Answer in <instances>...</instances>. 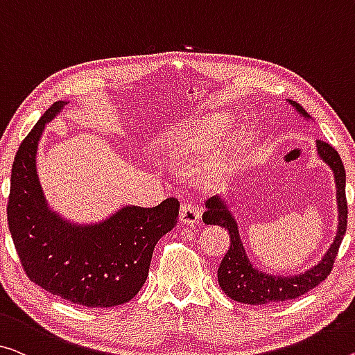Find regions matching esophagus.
I'll use <instances>...</instances> for the list:
<instances>
[{
    "instance_id": "34e87169",
    "label": "esophagus",
    "mask_w": 355,
    "mask_h": 355,
    "mask_svg": "<svg viewBox=\"0 0 355 355\" xmlns=\"http://www.w3.org/2000/svg\"><path fill=\"white\" fill-rule=\"evenodd\" d=\"M201 217V209L192 203H184L179 209V220L182 223H195Z\"/></svg>"
}]
</instances>
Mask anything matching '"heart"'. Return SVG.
<instances>
[{"label":"heart","mask_w":355,"mask_h":355,"mask_svg":"<svg viewBox=\"0 0 355 355\" xmlns=\"http://www.w3.org/2000/svg\"><path fill=\"white\" fill-rule=\"evenodd\" d=\"M223 132V123L214 119H208V121L200 122H189L182 123L179 127H174L168 132L163 133L160 139V149L162 154L170 160H179L184 159L190 154H203L212 146ZM246 147V138L244 136H238L233 138L228 143V152L227 157L212 166L211 176L212 178H222L227 173H230L232 166L236 163L238 157Z\"/></svg>","instance_id":"b5f03b06"}]
</instances>
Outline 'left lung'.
<instances>
[{"label":"left lung","mask_w":355,"mask_h":355,"mask_svg":"<svg viewBox=\"0 0 355 355\" xmlns=\"http://www.w3.org/2000/svg\"><path fill=\"white\" fill-rule=\"evenodd\" d=\"M288 103L297 109V112L303 117L309 119V114L298 105L297 101L288 100ZM318 154L327 165L331 168L336 182V198H338V233L334 244L327 250L324 259L313 268L300 272L297 276H272L255 268L250 263L246 250L241 243L238 232V223L228 211L225 201L219 196H212L206 201V211L203 212V222L206 225H217L225 228L230 236V248L225 257L222 259L217 279L223 292L234 302L246 304H271L281 303L287 300H295L311 288L319 286L327 279V276L334 268L338 249L341 246L343 236L347 227V201H346V171L341 157L338 152L325 141L318 139Z\"/></svg>","instance_id":"8db88e82"}]
</instances>
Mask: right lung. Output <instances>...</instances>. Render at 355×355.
Segmentation results:
<instances>
[{
    "mask_svg": "<svg viewBox=\"0 0 355 355\" xmlns=\"http://www.w3.org/2000/svg\"><path fill=\"white\" fill-rule=\"evenodd\" d=\"M67 103L47 109L12 163L8 223L26 276L44 291L87 308H111L144 286L159 239L178 223L179 201L155 208L125 206L105 222L74 225L49 209L36 171L46 123Z\"/></svg>",
    "mask_w": 355,
    "mask_h": 355,
    "instance_id": "right-lung-1",
    "label": "right lung"
}]
</instances>
